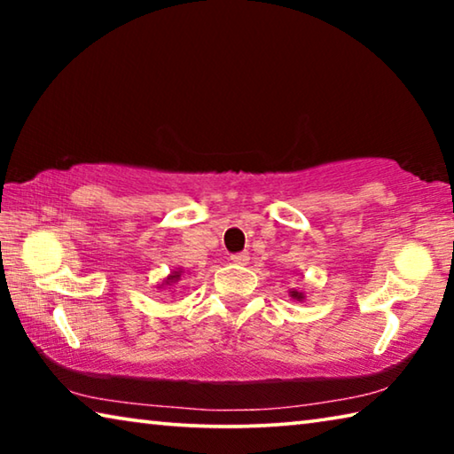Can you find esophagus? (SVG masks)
<instances>
[{
    "mask_svg": "<svg viewBox=\"0 0 454 454\" xmlns=\"http://www.w3.org/2000/svg\"><path fill=\"white\" fill-rule=\"evenodd\" d=\"M248 260H250V256L246 254V252H238V254L230 256V262L236 264V266H246V264H248Z\"/></svg>",
    "mask_w": 454,
    "mask_h": 454,
    "instance_id": "34e87169",
    "label": "esophagus"
}]
</instances>
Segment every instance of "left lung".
I'll list each match as a JSON object with an SVG mask.
<instances>
[{"label":"left lung","instance_id":"obj_1","mask_svg":"<svg viewBox=\"0 0 454 454\" xmlns=\"http://www.w3.org/2000/svg\"><path fill=\"white\" fill-rule=\"evenodd\" d=\"M288 294H290V298H292V301H294V302H302L304 298H306L304 292H302V290H296V288H290Z\"/></svg>","mask_w":454,"mask_h":454}]
</instances>
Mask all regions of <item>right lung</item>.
<instances>
[{
  "instance_id": "add662e5",
  "label": "right lung",
  "mask_w": 454,
  "mask_h": 454,
  "mask_svg": "<svg viewBox=\"0 0 454 454\" xmlns=\"http://www.w3.org/2000/svg\"><path fill=\"white\" fill-rule=\"evenodd\" d=\"M182 276H184V268H176V270H172L170 274L166 276V278L158 284V290H166V288H172L174 284H178L180 280H182Z\"/></svg>"
}]
</instances>
